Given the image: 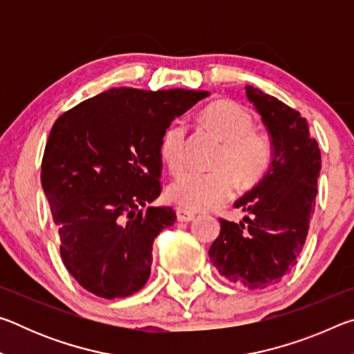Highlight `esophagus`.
I'll list each match as a JSON object with an SVG mask.
<instances>
[{
	"instance_id": "obj_1",
	"label": "esophagus",
	"mask_w": 354,
	"mask_h": 354,
	"mask_svg": "<svg viewBox=\"0 0 354 354\" xmlns=\"http://www.w3.org/2000/svg\"><path fill=\"white\" fill-rule=\"evenodd\" d=\"M176 217H178V221H190V220H194L195 214L190 211H185V209H183V207H178Z\"/></svg>"
}]
</instances>
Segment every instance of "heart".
Returning <instances> with one entry per match:
<instances>
[{"label":"heart","mask_w":354,"mask_h":354,"mask_svg":"<svg viewBox=\"0 0 354 354\" xmlns=\"http://www.w3.org/2000/svg\"><path fill=\"white\" fill-rule=\"evenodd\" d=\"M200 123L221 142L209 173L184 171L167 187V196L185 211H211L220 207L234 194L236 179L251 187L266 176L273 158L272 140L267 133L253 128V117L236 101L217 100L200 113ZM187 128L173 122L159 143L162 162L171 173L184 165Z\"/></svg>","instance_id":"b5f03b06"}]
</instances>
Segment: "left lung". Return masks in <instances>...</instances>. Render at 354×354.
<instances>
[{
	"instance_id": "1",
	"label": "left lung",
	"mask_w": 354,
	"mask_h": 354,
	"mask_svg": "<svg viewBox=\"0 0 354 354\" xmlns=\"http://www.w3.org/2000/svg\"><path fill=\"white\" fill-rule=\"evenodd\" d=\"M245 93L270 137L273 158L266 176L234 203L250 217L220 220L209 257L230 283L266 289L290 272L306 242L322 156L298 111L251 86Z\"/></svg>"
}]
</instances>
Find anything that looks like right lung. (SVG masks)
<instances>
[{
    "label": "right lung",
    "mask_w": 354,
    "mask_h": 354,
    "mask_svg": "<svg viewBox=\"0 0 354 354\" xmlns=\"http://www.w3.org/2000/svg\"><path fill=\"white\" fill-rule=\"evenodd\" d=\"M206 91L109 88L56 120L41 160V187L61 237L64 266L84 289L113 299L149 278L153 242L176 220L151 207L160 194L164 131Z\"/></svg>",
    "instance_id": "obj_1"
}]
</instances>
